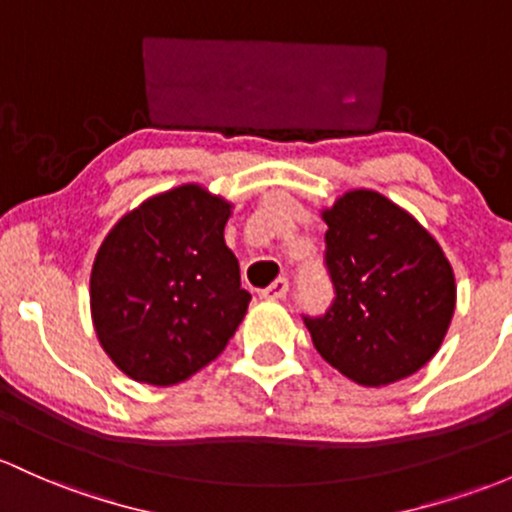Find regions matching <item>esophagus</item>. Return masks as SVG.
I'll list each match as a JSON object with an SVG mask.
<instances>
[{"label":"esophagus","instance_id":"obj_1","mask_svg":"<svg viewBox=\"0 0 512 512\" xmlns=\"http://www.w3.org/2000/svg\"><path fill=\"white\" fill-rule=\"evenodd\" d=\"M288 278H276L266 290H261L263 300H283L288 295Z\"/></svg>","mask_w":512,"mask_h":512}]
</instances>
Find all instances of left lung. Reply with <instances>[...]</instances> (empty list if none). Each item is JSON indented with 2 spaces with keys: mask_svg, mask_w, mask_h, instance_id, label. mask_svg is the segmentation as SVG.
Here are the masks:
<instances>
[{
  "mask_svg": "<svg viewBox=\"0 0 512 512\" xmlns=\"http://www.w3.org/2000/svg\"><path fill=\"white\" fill-rule=\"evenodd\" d=\"M334 283L324 317H305L329 366L366 388L420 371L442 346L456 307L452 263L437 239L376 190H349L324 207Z\"/></svg>",
  "mask_w": 512,
  "mask_h": 512,
  "instance_id": "left-lung-1",
  "label": "left lung"
}]
</instances>
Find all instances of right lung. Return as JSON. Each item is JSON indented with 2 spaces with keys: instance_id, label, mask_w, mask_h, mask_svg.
I'll list each match as a JSON object with an SVG mask.
<instances>
[{
  "instance_id": "obj_1",
  "label": "right lung",
  "mask_w": 512,
  "mask_h": 512,
  "mask_svg": "<svg viewBox=\"0 0 512 512\" xmlns=\"http://www.w3.org/2000/svg\"><path fill=\"white\" fill-rule=\"evenodd\" d=\"M232 202L200 183L148 197L97 249L90 312L119 371L175 386L212 364L246 315L239 261L224 241Z\"/></svg>"
}]
</instances>
